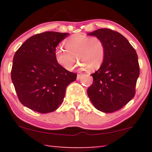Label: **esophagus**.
I'll return each mask as SVG.
<instances>
[{"instance_id":"1","label":"esophagus","mask_w":152,"mask_h":152,"mask_svg":"<svg viewBox=\"0 0 152 152\" xmlns=\"http://www.w3.org/2000/svg\"><path fill=\"white\" fill-rule=\"evenodd\" d=\"M82 77V75H80V74H78L77 75V80H80V79Z\"/></svg>"}]
</instances>
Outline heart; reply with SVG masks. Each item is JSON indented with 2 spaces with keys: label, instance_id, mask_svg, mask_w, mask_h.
Returning <instances> with one entry per match:
<instances>
[{
  "label": "heart",
  "instance_id": "obj_1",
  "mask_svg": "<svg viewBox=\"0 0 152 152\" xmlns=\"http://www.w3.org/2000/svg\"><path fill=\"white\" fill-rule=\"evenodd\" d=\"M66 50L57 48L55 52L56 61L68 70L75 66L77 59L81 70L98 69L102 65L106 56V46L102 39L86 34L72 35L64 42Z\"/></svg>",
  "mask_w": 152,
  "mask_h": 152
}]
</instances>
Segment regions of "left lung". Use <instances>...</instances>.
Segmentation results:
<instances>
[{"label":"left lung","instance_id":"left-lung-1","mask_svg":"<svg viewBox=\"0 0 152 152\" xmlns=\"http://www.w3.org/2000/svg\"><path fill=\"white\" fill-rule=\"evenodd\" d=\"M88 35L102 39L106 56L99 70L91 74L93 82L87 93L95 109L113 113L134 98L140 75L138 55L127 39L115 31L102 28Z\"/></svg>","mask_w":152,"mask_h":152}]
</instances>
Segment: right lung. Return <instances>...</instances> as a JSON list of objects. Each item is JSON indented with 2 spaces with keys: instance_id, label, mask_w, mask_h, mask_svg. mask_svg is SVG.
Masks as SVG:
<instances>
[{
  "instance_id": "add662e5",
  "label": "right lung",
  "mask_w": 152,
  "mask_h": 152,
  "mask_svg": "<svg viewBox=\"0 0 152 152\" xmlns=\"http://www.w3.org/2000/svg\"><path fill=\"white\" fill-rule=\"evenodd\" d=\"M68 33L45 32L23 43L13 58L11 77L20 103L41 113L57 110L77 74L56 61L55 52Z\"/></svg>"
}]
</instances>
